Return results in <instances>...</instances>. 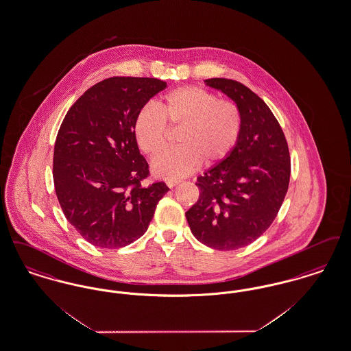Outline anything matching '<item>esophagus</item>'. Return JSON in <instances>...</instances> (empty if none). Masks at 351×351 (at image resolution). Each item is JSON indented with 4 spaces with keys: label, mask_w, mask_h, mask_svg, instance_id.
Masks as SVG:
<instances>
[{
    "label": "esophagus",
    "mask_w": 351,
    "mask_h": 351,
    "mask_svg": "<svg viewBox=\"0 0 351 351\" xmlns=\"http://www.w3.org/2000/svg\"><path fill=\"white\" fill-rule=\"evenodd\" d=\"M180 183L179 180H173V179H169V180H167L166 182V184H167V186H169V188H172V186H175V185H178V184Z\"/></svg>",
    "instance_id": "1"
}]
</instances>
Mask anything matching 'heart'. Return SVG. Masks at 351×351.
<instances>
[{
  "instance_id": "obj_1",
  "label": "heart",
  "mask_w": 351,
  "mask_h": 351,
  "mask_svg": "<svg viewBox=\"0 0 351 351\" xmlns=\"http://www.w3.org/2000/svg\"><path fill=\"white\" fill-rule=\"evenodd\" d=\"M182 128L176 149L152 162L158 178L180 179L200 167L217 165L233 152L243 128L241 108L230 99L196 85L167 92L160 100L143 106L134 119L135 142L145 155L154 158L167 147L168 127Z\"/></svg>"
}]
</instances>
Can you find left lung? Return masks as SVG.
<instances>
[{
  "instance_id": "1",
  "label": "left lung",
  "mask_w": 351,
  "mask_h": 351,
  "mask_svg": "<svg viewBox=\"0 0 351 351\" xmlns=\"http://www.w3.org/2000/svg\"><path fill=\"white\" fill-rule=\"evenodd\" d=\"M205 83L238 104L243 128L233 152L197 178L200 196L185 217L201 243L237 250L259 238L278 216L289 185V150L278 119L250 88L230 79Z\"/></svg>"
}]
</instances>
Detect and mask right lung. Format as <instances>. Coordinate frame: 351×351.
<instances>
[{"mask_svg":"<svg viewBox=\"0 0 351 351\" xmlns=\"http://www.w3.org/2000/svg\"><path fill=\"white\" fill-rule=\"evenodd\" d=\"M167 84L114 76L95 84L67 112L56 135L52 176L68 222L102 249L128 246L146 233L163 182L143 185L149 163L134 138V119Z\"/></svg>","mask_w":351,"mask_h":351,"instance_id":"add662e5","label":"right lung"}]
</instances>
